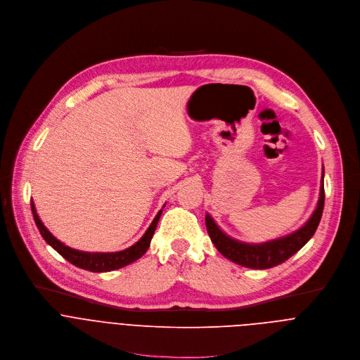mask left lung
<instances>
[{
	"label": "left lung",
	"mask_w": 360,
	"mask_h": 360,
	"mask_svg": "<svg viewBox=\"0 0 360 360\" xmlns=\"http://www.w3.org/2000/svg\"><path fill=\"white\" fill-rule=\"evenodd\" d=\"M323 176L325 170L322 169L321 191L316 208L312 212L311 219L300 230L262 244H248L227 236L217 224H215V221L211 219V215L205 214V227L212 244L227 259L241 266L252 269H268L285 262L312 238L319 226L325 204Z\"/></svg>",
	"instance_id": "obj_1"
}]
</instances>
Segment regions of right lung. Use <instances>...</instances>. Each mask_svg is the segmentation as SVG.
I'll use <instances>...</instances> for the list:
<instances>
[{"label":"right lung","instance_id":"right-lung-1","mask_svg":"<svg viewBox=\"0 0 360 360\" xmlns=\"http://www.w3.org/2000/svg\"><path fill=\"white\" fill-rule=\"evenodd\" d=\"M165 207V205H163ZM31 210L34 214V220L35 224L42 236V238L56 251L59 252L66 261H69L70 264H74L78 268L91 271V272H109L113 269H119L122 266H126L134 261H137L143 254H145L150 245L152 237L155 234V230L158 227L159 219L162 215L160 210L158 212V215L155 217V220L152 221V224L149 226V229L146 230V233L143 234V237L133 244L131 247L117 251V252H85V251H79V250H74L68 245H65L63 243H60L59 240H56L49 231L48 229L44 226V223L41 221V219L38 217L35 205L31 200Z\"/></svg>","mask_w":360,"mask_h":360}]
</instances>
